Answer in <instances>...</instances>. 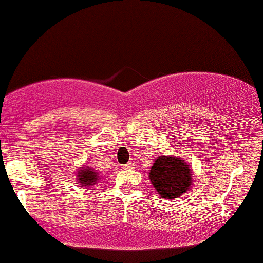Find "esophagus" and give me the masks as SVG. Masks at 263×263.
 Segmentation results:
<instances>
[{
    "instance_id": "obj_1",
    "label": "esophagus",
    "mask_w": 263,
    "mask_h": 263,
    "mask_svg": "<svg viewBox=\"0 0 263 263\" xmlns=\"http://www.w3.org/2000/svg\"><path fill=\"white\" fill-rule=\"evenodd\" d=\"M135 167V164L132 162H128L127 164H125V165H122V168L123 170H132V168Z\"/></svg>"
}]
</instances>
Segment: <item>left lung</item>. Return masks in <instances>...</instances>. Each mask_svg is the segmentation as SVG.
<instances>
[{
	"instance_id": "1",
	"label": "left lung",
	"mask_w": 263,
	"mask_h": 263,
	"mask_svg": "<svg viewBox=\"0 0 263 263\" xmlns=\"http://www.w3.org/2000/svg\"><path fill=\"white\" fill-rule=\"evenodd\" d=\"M149 179L158 194L164 199L182 197L192 186V171L178 157L159 156L149 171Z\"/></svg>"
}]
</instances>
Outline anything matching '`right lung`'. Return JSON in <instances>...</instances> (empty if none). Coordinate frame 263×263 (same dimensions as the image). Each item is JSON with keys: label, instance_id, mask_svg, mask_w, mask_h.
<instances>
[{"label": "right lung", "instance_id": "1", "mask_svg": "<svg viewBox=\"0 0 263 263\" xmlns=\"http://www.w3.org/2000/svg\"><path fill=\"white\" fill-rule=\"evenodd\" d=\"M98 180V172L92 171L90 167H81L79 172H78V183H80V185L83 186V188L95 185Z\"/></svg>", "mask_w": 263, "mask_h": 263}]
</instances>
